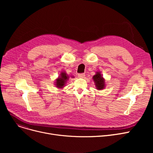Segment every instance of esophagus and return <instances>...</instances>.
<instances>
[{"mask_svg": "<svg viewBox=\"0 0 153 153\" xmlns=\"http://www.w3.org/2000/svg\"><path fill=\"white\" fill-rule=\"evenodd\" d=\"M85 76V74L84 73H79L78 74V77L79 78H84Z\"/></svg>", "mask_w": 153, "mask_h": 153, "instance_id": "34e87169", "label": "esophagus"}]
</instances>
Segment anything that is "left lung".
Instances as JSON below:
<instances>
[{
    "label": "left lung",
    "instance_id": "left-lung-1",
    "mask_svg": "<svg viewBox=\"0 0 153 153\" xmlns=\"http://www.w3.org/2000/svg\"><path fill=\"white\" fill-rule=\"evenodd\" d=\"M94 81L95 82L96 87L97 88V89L101 90L103 89L104 87H105V82H104V80L103 77L101 76L100 73L99 72H97L95 76L93 77Z\"/></svg>",
    "mask_w": 153,
    "mask_h": 153
}]
</instances>
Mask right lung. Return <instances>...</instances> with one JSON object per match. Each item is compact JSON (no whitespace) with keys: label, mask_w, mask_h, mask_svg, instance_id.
I'll return each instance as SVG.
<instances>
[{"label":"right lung","mask_w":153,"mask_h":153,"mask_svg":"<svg viewBox=\"0 0 153 153\" xmlns=\"http://www.w3.org/2000/svg\"><path fill=\"white\" fill-rule=\"evenodd\" d=\"M68 79V77L65 72H62L61 74V77L56 80V86L59 88H62L66 82V80Z\"/></svg>","instance_id":"obj_1"}]
</instances>
